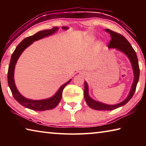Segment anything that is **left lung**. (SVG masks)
Returning <instances> with one entry per match:
<instances>
[{
	"mask_svg": "<svg viewBox=\"0 0 146 146\" xmlns=\"http://www.w3.org/2000/svg\"><path fill=\"white\" fill-rule=\"evenodd\" d=\"M105 31L109 33L111 35V40L109 43L108 48H116L118 50L122 51L126 55L128 58L131 63L133 73H134V80H133V84L131 88L130 92L128 95L127 97L125 99L122 101V102L115 105H108L106 104L100 102H97L95 100L91 98L90 95H89L88 92V86L87 82H84V98L87 104L90 106L91 108L95 110H104V111H111L115 110L118 108H120L121 106L125 105V104L127 103L130 100L131 98L133 97V95L135 92L136 88H137V83L139 80V75H140V69L139 65H138V58L136 54L135 51L133 47L131 45L130 43L127 41L124 36H122L118 33L113 31L111 29H106Z\"/></svg>",
	"mask_w": 146,
	"mask_h": 146,
	"instance_id": "obj_1",
	"label": "left lung"
}]
</instances>
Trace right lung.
Returning a JSON list of instances; mask_svg holds the SVG:
<instances>
[{"mask_svg":"<svg viewBox=\"0 0 146 146\" xmlns=\"http://www.w3.org/2000/svg\"><path fill=\"white\" fill-rule=\"evenodd\" d=\"M62 28L63 29H68L67 27H62ZM58 29V27H53L51 29H46V30L38 31L36 33L33 35L26 37L17 46V48L15 49L14 52L11 55L10 63H9L8 71V86L9 88H10L12 95H13L15 99L20 104L24 106L25 108L30 109V110L34 111H46L52 110V109L55 108L61 100L64 88H65L66 86L68 85L71 80V79H70L68 82L62 86L61 87L58 89L57 92H56L53 97L47 98V99L39 100L28 99V98L23 97V96L19 93V91L16 88L15 84V68L16 63L17 60H18L19 56H21L24 49L28 48L29 46H30L34 41L40 40L41 38L51 35L53 34L55 32L57 31Z\"/></svg>","mask_w":146,"mask_h":146,"instance_id":"obj_1","label":"right lung"}]
</instances>
